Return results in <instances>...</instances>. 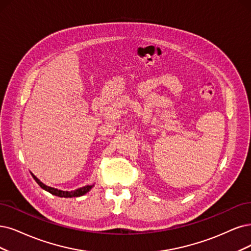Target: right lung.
<instances>
[{
    "mask_svg": "<svg viewBox=\"0 0 251 251\" xmlns=\"http://www.w3.org/2000/svg\"><path fill=\"white\" fill-rule=\"evenodd\" d=\"M34 180L38 183L39 186L46 190L49 191L50 193L53 194V196H57V197H60V198H76V197H80V196H83V194H86L87 192L90 191V189L94 186V185H87V186L85 187H81V188H78L76 190H72V191H63V190H59L57 188H52V187H50V186H46V185H44L42 182H40V180L38 178H36L35 176L32 174Z\"/></svg>",
    "mask_w": 251,
    "mask_h": 251,
    "instance_id": "1",
    "label": "right lung"
}]
</instances>
